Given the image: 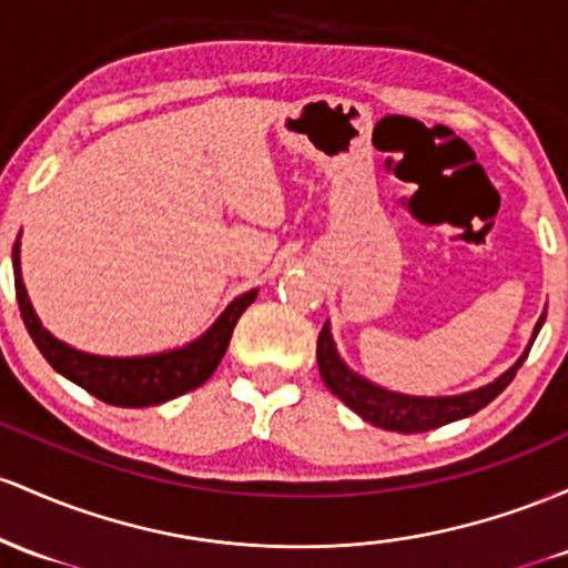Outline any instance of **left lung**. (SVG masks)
<instances>
[{
	"instance_id": "1",
	"label": "left lung",
	"mask_w": 568,
	"mask_h": 568,
	"mask_svg": "<svg viewBox=\"0 0 568 568\" xmlns=\"http://www.w3.org/2000/svg\"><path fill=\"white\" fill-rule=\"evenodd\" d=\"M541 324H545V316L537 322L534 337L539 335ZM528 352H531V346L526 348V354L520 356L501 378L477 388V392L458 394V397H407V394H394L381 386H373L369 381L359 378V375L343 365L341 356L335 352L333 335H329V324H324L316 341V362L324 386H327L343 405L352 407L356 416H362L365 422L381 426V429L386 432H399V435H416V432H429L437 429V426L458 422V418L475 416L477 410H483L488 403H494V399L513 384L515 373H518L520 365L526 362Z\"/></svg>"
}]
</instances>
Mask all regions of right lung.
Masks as SVG:
<instances>
[{"label": "right lung", "mask_w": 568, "mask_h": 568, "mask_svg": "<svg viewBox=\"0 0 568 568\" xmlns=\"http://www.w3.org/2000/svg\"><path fill=\"white\" fill-rule=\"evenodd\" d=\"M18 241L12 244V271H16V297L21 318L27 324L31 341L37 343L44 359L55 373L63 378L74 381V384L93 394L95 399L106 405L118 407H146L161 405L169 399L180 397L184 392H193L201 384L212 378L216 365L225 356L227 343H231L233 327L239 316L257 297V290L246 292V295L235 297L227 305L225 314L214 322V327L206 335L199 337L190 346L176 348L169 354L155 356H133V359H112V356H93L74 352L67 343L55 341L48 329L42 327L31 308L27 297V286L21 282V257H18Z\"/></svg>", "instance_id": "right-lung-1"}]
</instances>
